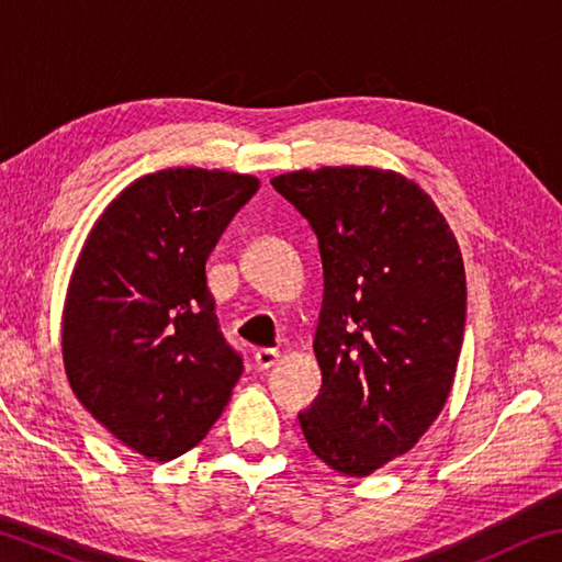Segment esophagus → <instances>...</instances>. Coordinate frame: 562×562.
I'll list each match as a JSON object with an SVG mask.
<instances>
[{
	"label": "esophagus",
	"instance_id": "esophagus-1",
	"mask_svg": "<svg viewBox=\"0 0 562 562\" xmlns=\"http://www.w3.org/2000/svg\"><path fill=\"white\" fill-rule=\"evenodd\" d=\"M278 359H280V353L274 349H258V351H255V366H258L260 371L272 369V366L278 363Z\"/></svg>",
	"mask_w": 562,
	"mask_h": 562
}]
</instances>
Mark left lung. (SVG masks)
Instances as JSON below:
<instances>
[{
    "instance_id": "8db88e82",
    "label": "left lung",
    "mask_w": 562,
    "mask_h": 562,
    "mask_svg": "<svg viewBox=\"0 0 562 562\" xmlns=\"http://www.w3.org/2000/svg\"><path fill=\"white\" fill-rule=\"evenodd\" d=\"M314 231L324 297L322 391L300 425L346 476L405 454L440 415L464 336V262L432 199L395 171L322 167L274 177Z\"/></svg>"
}]
</instances>
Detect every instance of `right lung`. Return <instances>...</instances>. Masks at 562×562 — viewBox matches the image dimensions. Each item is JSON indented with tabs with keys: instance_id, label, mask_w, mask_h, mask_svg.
<instances>
[{
	"instance_id": "obj_1",
	"label": "right lung",
	"mask_w": 562,
	"mask_h": 562,
	"mask_svg": "<svg viewBox=\"0 0 562 562\" xmlns=\"http://www.w3.org/2000/svg\"><path fill=\"white\" fill-rule=\"evenodd\" d=\"M258 187L221 169H161L132 181L80 250L64 310L68 381L108 432L147 459L199 445L240 379L206 260Z\"/></svg>"
}]
</instances>
